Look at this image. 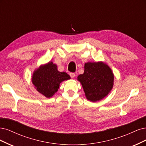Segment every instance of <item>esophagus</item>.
<instances>
[{
    "label": "esophagus",
    "mask_w": 146,
    "mask_h": 146,
    "mask_svg": "<svg viewBox=\"0 0 146 146\" xmlns=\"http://www.w3.org/2000/svg\"><path fill=\"white\" fill-rule=\"evenodd\" d=\"M70 76L72 79H73V78H75V76H76V74H75V73H70Z\"/></svg>",
    "instance_id": "1"
}]
</instances>
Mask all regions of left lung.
<instances>
[{
	"instance_id": "obj_1",
	"label": "left lung",
	"mask_w": 146,
	"mask_h": 146,
	"mask_svg": "<svg viewBox=\"0 0 146 146\" xmlns=\"http://www.w3.org/2000/svg\"><path fill=\"white\" fill-rule=\"evenodd\" d=\"M87 100L97 102L107 96L114 84V74L106 63L88 62L84 64V72L78 76Z\"/></svg>"
}]
</instances>
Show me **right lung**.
<instances>
[{"label": "right lung", "mask_w": 146, "mask_h": 146, "mask_svg": "<svg viewBox=\"0 0 146 146\" xmlns=\"http://www.w3.org/2000/svg\"><path fill=\"white\" fill-rule=\"evenodd\" d=\"M68 79L70 76L67 73L59 72L56 64L50 61L35 69L31 81L37 92L50 98L58 90L60 84Z\"/></svg>", "instance_id": "1"}]
</instances>
